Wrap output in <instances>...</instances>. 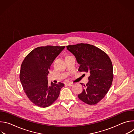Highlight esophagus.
Wrapping results in <instances>:
<instances>
[{"label":"esophagus","mask_w":134,"mask_h":134,"mask_svg":"<svg viewBox=\"0 0 134 134\" xmlns=\"http://www.w3.org/2000/svg\"><path fill=\"white\" fill-rule=\"evenodd\" d=\"M72 83H66V85H67V86H71L72 85Z\"/></svg>","instance_id":"1"}]
</instances>
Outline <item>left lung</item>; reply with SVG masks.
<instances>
[{"label":"left lung","mask_w":134,"mask_h":134,"mask_svg":"<svg viewBox=\"0 0 134 134\" xmlns=\"http://www.w3.org/2000/svg\"><path fill=\"white\" fill-rule=\"evenodd\" d=\"M67 49L80 65V71L90 74L79 98L90 105L96 104L107 94L113 81V66L108 55L100 49L87 43L69 45Z\"/></svg>","instance_id":"left-lung-1"}]
</instances>
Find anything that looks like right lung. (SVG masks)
Returning <instances> with one entry per match:
<instances>
[{
	"instance_id": "obj_1",
	"label": "right lung",
	"mask_w": 134,
	"mask_h": 134,
	"mask_svg": "<svg viewBox=\"0 0 134 134\" xmlns=\"http://www.w3.org/2000/svg\"><path fill=\"white\" fill-rule=\"evenodd\" d=\"M65 46L37 47L25 58L21 67L20 79L29 100L35 105L46 108L58 99L64 84L51 82L49 86L47 76L51 65L64 49Z\"/></svg>"
}]
</instances>
